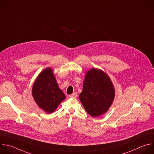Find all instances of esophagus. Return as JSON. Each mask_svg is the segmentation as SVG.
<instances>
[{"instance_id": "34e87169", "label": "esophagus", "mask_w": 154, "mask_h": 154, "mask_svg": "<svg viewBox=\"0 0 154 154\" xmlns=\"http://www.w3.org/2000/svg\"><path fill=\"white\" fill-rule=\"evenodd\" d=\"M77 96V94L76 92H74L73 94H72L69 95V97L70 98H76Z\"/></svg>"}]
</instances>
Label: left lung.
Returning a JSON list of instances; mask_svg holds the SVG:
<instances>
[{
	"instance_id": "obj_1",
	"label": "left lung",
	"mask_w": 154,
	"mask_h": 154,
	"mask_svg": "<svg viewBox=\"0 0 154 154\" xmlns=\"http://www.w3.org/2000/svg\"><path fill=\"white\" fill-rule=\"evenodd\" d=\"M115 91L108 75L103 71L92 69L87 72L80 101L86 111L96 117L105 113L114 99Z\"/></svg>"
}]
</instances>
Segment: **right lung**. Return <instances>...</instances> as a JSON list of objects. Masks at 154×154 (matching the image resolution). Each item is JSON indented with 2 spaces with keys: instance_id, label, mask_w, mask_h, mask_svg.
<instances>
[{
  "instance_id": "obj_1",
  "label": "right lung",
  "mask_w": 154,
  "mask_h": 154,
  "mask_svg": "<svg viewBox=\"0 0 154 154\" xmlns=\"http://www.w3.org/2000/svg\"><path fill=\"white\" fill-rule=\"evenodd\" d=\"M32 93L37 105L47 113L54 112L65 98L51 68L39 74L33 85Z\"/></svg>"
}]
</instances>
